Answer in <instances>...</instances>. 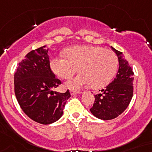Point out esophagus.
Returning a JSON list of instances; mask_svg holds the SVG:
<instances>
[{
    "instance_id": "1",
    "label": "esophagus",
    "mask_w": 152,
    "mask_h": 152,
    "mask_svg": "<svg viewBox=\"0 0 152 152\" xmlns=\"http://www.w3.org/2000/svg\"><path fill=\"white\" fill-rule=\"evenodd\" d=\"M78 93H81V91H75V90H71V94L72 96H75L76 94H78Z\"/></svg>"
}]
</instances>
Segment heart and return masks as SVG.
Returning a JSON list of instances; mask_svg holds the SVG:
<instances>
[{
  "instance_id": "obj_1",
  "label": "heart",
  "mask_w": 152,
  "mask_h": 152,
  "mask_svg": "<svg viewBox=\"0 0 152 152\" xmlns=\"http://www.w3.org/2000/svg\"><path fill=\"white\" fill-rule=\"evenodd\" d=\"M66 57L56 56L51 61L53 73L63 79L81 73L66 83L71 89H78L84 85L102 88L112 81L118 67V59L111 50L101 46H77L65 51Z\"/></svg>"
}]
</instances>
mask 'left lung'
I'll list each match as a JSON object with an SVG mask.
<instances>
[{"mask_svg":"<svg viewBox=\"0 0 152 152\" xmlns=\"http://www.w3.org/2000/svg\"><path fill=\"white\" fill-rule=\"evenodd\" d=\"M118 57L119 70L116 77L100 94L95 95V102L90 111L101 120L116 118L129 106L134 91V71L122 52L111 47Z\"/></svg>","mask_w":152,"mask_h":152,"instance_id":"left-lung-1","label":"left lung"}]
</instances>
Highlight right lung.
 I'll return each instance as SVG.
<instances>
[{
  "label": "right lung",
  "mask_w": 152,
  "mask_h": 152,
  "mask_svg": "<svg viewBox=\"0 0 152 152\" xmlns=\"http://www.w3.org/2000/svg\"><path fill=\"white\" fill-rule=\"evenodd\" d=\"M47 46L30 51L15 73V93L20 107L32 120L50 124L61 118L69 89L64 93L53 89L61 84L50 67Z\"/></svg>",
  "instance_id": "obj_1"
}]
</instances>
